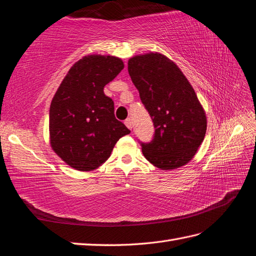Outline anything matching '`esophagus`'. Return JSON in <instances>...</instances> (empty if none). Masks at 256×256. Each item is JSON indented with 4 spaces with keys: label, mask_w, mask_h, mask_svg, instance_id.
<instances>
[{
    "label": "esophagus",
    "mask_w": 256,
    "mask_h": 256,
    "mask_svg": "<svg viewBox=\"0 0 256 256\" xmlns=\"http://www.w3.org/2000/svg\"><path fill=\"white\" fill-rule=\"evenodd\" d=\"M124 124H126L127 128L129 129H132V120L130 118H127L126 120H124Z\"/></svg>",
    "instance_id": "obj_1"
}]
</instances>
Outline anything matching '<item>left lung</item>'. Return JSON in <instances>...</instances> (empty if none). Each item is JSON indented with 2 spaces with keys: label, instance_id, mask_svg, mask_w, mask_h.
Listing matches in <instances>:
<instances>
[{
  "label": "left lung",
  "instance_id": "8db88e82",
  "mask_svg": "<svg viewBox=\"0 0 256 256\" xmlns=\"http://www.w3.org/2000/svg\"><path fill=\"white\" fill-rule=\"evenodd\" d=\"M128 72L154 124V138L142 144L144 158L168 171L188 163L207 130L206 112L174 61L158 52L134 56Z\"/></svg>",
  "mask_w": 256,
  "mask_h": 256
}]
</instances>
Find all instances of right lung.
Listing matches in <instances>:
<instances>
[{
  "mask_svg": "<svg viewBox=\"0 0 256 256\" xmlns=\"http://www.w3.org/2000/svg\"><path fill=\"white\" fill-rule=\"evenodd\" d=\"M120 58L88 54L68 71L50 104L49 142L68 166L90 172L100 166L117 141L130 134L114 114L104 86L124 69Z\"/></svg>",
  "mask_w": 256,
  "mask_h": 256,
  "instance_id": "add662e5",
  "label": "right lung"
}]
</instances>
